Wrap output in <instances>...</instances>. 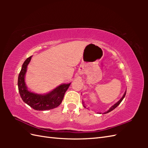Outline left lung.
Returning a JSON list of instances; mask_svg holds the SVG:
<instances>
[{
  "mask_svg": "<svg viewBox=\"0 0 148 148\" xmlns=\"http://www.w3.org/2000/svg\"><path fill=\"white\" fill-rule=\"evenodd\" d=\"M126 92H127V91H125V92L124 93V94H123V97H121V99L120 100H119V101H118L117 102H116V103H114V105H113V106H112L111 107V108H109V109L108 110V111H107L106 112H103V114H106V113H108V112H111V111H112V110H114L116 108V107H117V106H119V103H120L121 102V101H122V100H123V99H124V97H125V95H126ZM83 106L84 107V108H86V107H85V106H84V102H83ZM97 113H99V114H101V112H97Z\"/></svg>",
  "mask_w": 148,
  "mask_h": 148,
  "instance_id": "8db88e82",
  "label": "left lung"
}]
</instances>
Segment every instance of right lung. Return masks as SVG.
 I'll return each mask as SVG.
<instances>
[{"instance_id":"obj_1","label":"right lung","mask_w":148,"mask_h":148,"mask_svg":"<svg viewBox=\"0 0 148 148\" xmlns=\"http://www.w3.org/2000/svg\"><path fill=\"white\" fill-rule=\"evenodd\" d=\"M32 56L24 62L18 76V86L21 98L25 103L37 111H46L57 108L60 105L65 93L71 83L62 84L48 93L39 94L31 92L25 83V74Z\"/></svg>"}]
</instances>
